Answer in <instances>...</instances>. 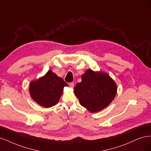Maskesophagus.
Segmentation results:
<instances>
[{"label":"esophagus","instance_id":"esophagus-1","mask_svg":"<svg viewBox=\"0 0 151 151\" xmlns=\"http://www.w3.org/2000/svg\"><path fill=\"white\" fill-rule=\"evenodd\" d=\"M68 85H69L70 88H74V83H70L69 84H68Z\"/></svg>","mask_w":151,"mask_h":151}]
</instances>
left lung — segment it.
Instances as JSON below:
<instances>
[{
    "label": "left lung",
    "mask_w": 151,
    "mask_h": 151,
    "mask_svg": "<svg viewBox=\"0 0 151 151\" xmlns=\"http://www.w3.org/2000/svg\"><path fill=\"white\" fill-rule=\"evenodd\" d=\"M82 81L74 88L81 106L91 113H96L109 106L115 99L117 85L107 73L87 70Z\"/></svg>",
    "instance_id": "left-lung-1"
}]
</instances>
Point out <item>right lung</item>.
I'll use <instances>...</instances> for the list:
<instances>
[{"instance_id": "obj_1", "label": "right lung", "mask_w": 151, "mask_h": 151, "mask_svg": "<svg viewBox=\"0 0 151 151\" xmlns=\"http://www.w3.org/2000/svg\"><path fill=\"white\" fill-rule=\"evenodd\" d=\"M65 86H68L67 83L62 77L49 70L43 76L31 82L29 92L36 103L48 108L58 103Z\"/></svg>"}]
</instances>
